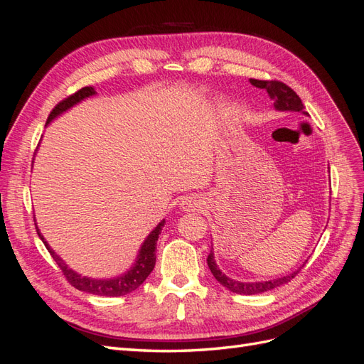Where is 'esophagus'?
Here are the masks:
<instances>
[{"label": "esophagus", "instance_id": "34e87169", "mask_svg": "<svg viewBox=\"0 0 364 364\" xmlns=\"http://www.w3.org/2000/svg\"><path fill=\"white\" fill-rule=\"evenodd\" d=\"M203 203L200 200V197L186 196V197H183L182 202H181V209L183 213H193V211H199Z\"/></svg>", "mask_w": 364, "mask_h": 364}]
</instances>
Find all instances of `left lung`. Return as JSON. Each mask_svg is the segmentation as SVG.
Instances as JSON below:
<instances>
[{
	"label": "left lung",
	"mask_w": 364,
	"mask_h": 364,
	"mask_svg": "<svg viewBox=\"0 0 364 364\" xmlns=\"http://www.w3.org/2000/svg\"><path fill=\"white\" fill-rule=\"evenodd\" d=\"M250 83L255 87H261V90H266L269 97L273 100V106L277 111L281 112H302L305 115H308L304 111V105L302 100L299 98L290 86H287L282 82L278 80H255L250 79ZM208 261V267L211 270V273L214 274V278L226 287L228 290L238 293V294H258V293H264L273 290L277 287H281L282 284H287L290 279H293L297 272L301 269H297L294 272H291L290 274H285V277L277 278V279H270V281H259V282H241V281H235L228 278L226 274L217 267L215 259H214V250L211 249L209 255L206 258Z\"/></svg>",
	"instance_id": "obj_1"
}]
</instances>
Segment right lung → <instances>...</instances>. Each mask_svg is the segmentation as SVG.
Returning <instances> with one entry per match:
<instances>
[{
  "mask_svg": "<svg viewBox=\"0 0 364 364\" xmlns=\"http://www.w3.org/2000/svg\"><path fill=\"white\" fill-rule=\"evenodd\" d=\"M97 92L92 86H85L80 91H77L75 94L70 95L68 98H65V100H62L59 105H56V107L53 109L51 114L48 115L47 124H50L51 121L54 118H58L60 114L67 112L68 109H71L77 103L85 100V98L92 97ZM164 225H165V220H161V223L155 229H153L149 234V237L144 240V243L141 245V249L138 252V257L134 262V266H132L126 273L119 274V277H117V278H111V279L87 278V277H82V274L74 272L73 269L68 267V264H65V261L58 255V253L50 247L46 238H43V235L41 234V230L38 229V225H36V230H38L39 238L43 241V245H46V247L48 249L50 255L53 257L54 261H56V264L63 272L65 278H67V281L73 285V287H75L80 291L98 294V296H124V294H129L134 290H136L139 285L147 279L151 270L155 269V262H156V252L155 250H156V243H158V238H159V234H161Z\"/></svg>",
  "mask_w": 364,
  "mask_h": 364,
  "instance_id": "obj_1",
  "label": "right lung"
}]
</instances>
